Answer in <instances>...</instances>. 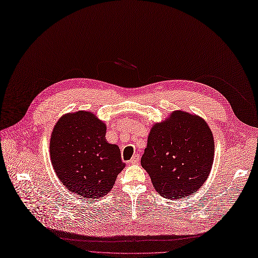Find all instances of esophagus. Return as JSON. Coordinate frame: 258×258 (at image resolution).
Returning <instances> with one entry per match:
<instances>
[{
    "label": "esophagus",
    "instance_id": "obj_1",
    "mask_svg": "<svg viewBox=\"0 0 258 258\" xmlns=\"http://www.w3.org/2000/svg\"><path fill=\"white\" fill-rule=\"evenodd\" d=\"M139 160H140V156H139V154H136V155L133 156V158L130 160V163L131 164H137L139 162Z\"/></svg>",
    "mask_w": 258,
    "mask_h": 258
}]
</instances>
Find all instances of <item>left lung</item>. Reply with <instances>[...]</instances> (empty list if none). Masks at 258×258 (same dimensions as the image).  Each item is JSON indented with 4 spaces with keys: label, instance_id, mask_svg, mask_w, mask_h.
<instances>
[{
    "label": "left lung",
    "instance_id": "left-lung-1",
    "mask_svg": "<svg viewBox=\"0 0 258 258\" xmlns=\"http://www.w3.org/2000/svg\"><path fill=\"white\" fill-rule=\"evenodd\" d=\"M214 152V137L208 123L197 115L175 110L153 124L141 165L159 195L180 199L204 185Z\"/></svg>",
    "mask_w": 258,
    "mask_h": 258
}]
</instances>
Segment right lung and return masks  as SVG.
<instances>
[{"label": "right lung", "mask_w": 258, "mask_h": 258, "mask_svg": "<svg viewBox=\"0 0 258 258\" xmlns=\"http://www.w3.org/2000/svg\"><path fill=\"white\" fill-rule=\"evenodd\" d=\"M105 122L92 111L63 115L53 126L49 154L53 170L70 192L82 198L103 197L125 164L118 145L105 139Z\"/></svg>", "instance_id": "1"}]
</instances>
